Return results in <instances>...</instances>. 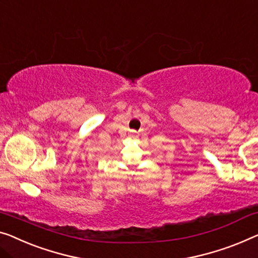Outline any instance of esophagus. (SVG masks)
<instances>
[{"label": "esophagus", "instance_id": "esophagus-1", "mask_svg": "<svg viewBox=\"0 0 258 258\" xmlns=\"http://www.w3.org/2000/svg\"><path fill=\"white\" fill-rule=\"evenodd\" d=\"M130 136H131V137H132V138H134V137H136V136H137V133H136V132H134V131H132V132H131V133H130Z\"/></svg>", "mask_w": 258, "mask_h": 258}]
</instances>
